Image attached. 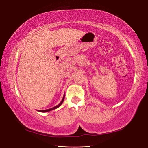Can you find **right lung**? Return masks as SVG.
Returning a JSON list of instances; mask_svg holds the SVG:
<instances>
[{
	"label": "right lung",
	"instance_id": "obj_1",
	"mask_svg": "<svg viewBox=\"0 0 148 148\" xmlns=\"http://www.w3.org/2000/svg\"><path fill=\"white\" fill-rule=\"evenodd\" d=\"M64 95L63 98H62L61 102H60V103H59L58 105H57L56 106H54V107H53V108H49V109H47V110H37V111L40 112H47L51 111V110H53L56 109V108H59V107L60 106H61V105L62 104V102H63V101H64Z\"/></svg>",
	"mask_w": 148,
	"mask_h": 148
}]
</instances>
